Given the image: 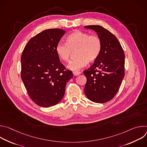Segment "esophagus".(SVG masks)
Instances as JSON below:
<instances>
[{"label":"esophagus","mask_w":147,"mask_h":147,"mask_svg":"<svg viewBox=\"0 0 147 147\" xmlns=\"http://www.w3.org/2000/svg\"><path fill=\"white\" fill-rule=\"evenodd\" d=\"M73 74H74V76H78V75H80L81 73V72H78V71H74L73 73Z\"/></svg>","instance_id":"obj_1"}]
</instances>
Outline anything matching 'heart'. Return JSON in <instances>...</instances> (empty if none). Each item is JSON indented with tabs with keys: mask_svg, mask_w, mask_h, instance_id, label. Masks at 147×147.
I'll use <instances>...</instances> for the list:
<instances>
[{
	"mask_svg": "<svg viewBox=\"0 0 147 147\" xmlns=\"http://www.w3.org/2000/svg\"><path fill=\"white\" fill-rule=\"evenodd\" d=\"M101 49L102 42L98 36L79 30L72 32L67 36L66 44L60 42L55 48L57 56L64 61H68L73 52L76 51V57L67 65L68 69L72 71H77L86 66L88 61H95Z\"/></svg>",
	"mask_w": 147,
	"mask_h": 147,
	"instance_id": "obj_1",
	"label": "heart"
}]
</instances>
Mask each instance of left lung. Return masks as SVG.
<instances>
[{"label":"left lung","instance_id":"obj_1","mask_svg":"<svg viewBox=\"0 0 147 147\" xmlns=\"http://www.w3.org/2000/svg\"><path fill=\"white\" fill-rule=\"evenodd\" d=\"M85 28L96 32L102 42L98 59L87 70L84 92L87 97L96 103H105L117 94L124 76L125 55L117 38L100 26H87Z\"/></svg>","mask_w":147,"mask_h":147}]
</instances>
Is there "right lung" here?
Wrapping results in <instances>:
<instances>
[{
	"label": "right lung",
	"instance_id": "obj_1",
	"mask_svg": "<svg viewBox=\"0 0 147 147\" xmlns=\"http://www.w3.org/2000/svg\"><path fill=\"white\" fill-rule=\"evenodd\" d=\"M66 32L59 28L42 31L28 42L21 57L22 81L29 96L39 107L57 104L73 77L72 71L65 70L55 51Z\"/></svg>",
	"mask_w": 147,
	"mask_h": 147
}]
</instances>
